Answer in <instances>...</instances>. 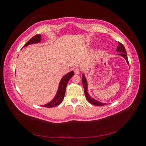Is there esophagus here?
<instances>
[{
    "label": "esophagus",
    "instance_id": "esophagus-1",
    "mask_svg": "<svg viewBox=\"0 0 146 146\" xmlns=\"http://www.w3.org/2000/svg\"><path fill=\"white\" fill-rule=\"evenodd\" d=\"M74 72L76 74H80V69L79 68H74Z\"/></svg>",
    "mask_w": 146,
    "mask_h": 146
}]
</instances>
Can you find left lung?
Returning a JSON list of instances; mask_svg holds the SVG:
<instances>
[{"instance_id":"obj_1","label":"left lung","mask_w":146,"mask_h":146,"mask_svg":"<svg viewBox=\"0 0 146 146\" xmlns=\"http://www.w3.org/2000/svg\"><path fill=\"white\" fill-rule=\"evenodd\" d=\"M116 51L120 52L117 55L123 57V58H124L125 60H126L127 64L129 65V60H128V57H127V55L126 50H125L124 46H123L122 44H121V42H118V46L117 47ZM82 84H83V88H84V91H85V97H86V99L88 100V102H89L91 103V104L96 105V106H103V105L107 104H105V103L100 102L96 100L94 98H91V97L89 95V94H88V82H87L85 74H83V75H82Z\"/></svg>"}]
</instances>
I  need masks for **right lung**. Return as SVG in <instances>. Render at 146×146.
<instances>
[{"mask_svg": "<svg viewBox=\"0 0 146 146\" xmlns=\"http://www.w3.org/2000/svg\"><path fill=\"white\" fill-rule=\"evenodd\" d=\"M41 35H35V36H34L33 37L31 38L28 42H26L25 44L23 47H25L29 45L33 44H36L41 42ZM74 75V72L73 70L64 75V76L62 77V78L61 79V81L59 83L58 91H57L56 94L54 97V98L47 104L41 105V107H47V108H52L60 105L64 99L66 86H67L69 80V79L71 78Z\"/></svg>", "mask_w": 146, "mask_h": 146, "instance_id": "right-lung-1", "label": "right lung"}]
</instances>
